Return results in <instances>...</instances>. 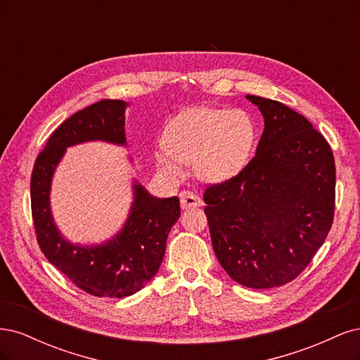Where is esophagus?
Masks as SVG:
<instances>
[{"mask_svg":"<svg viewBox=\"0 0 360 360\" xmlns=\"http://www.w3.org/2000/svg\"><path fill=\"white\" fill-rule=\"evenodd\" d=\"M180 204L183 210H188V209H193V207L202 205V200L198 197V195H195L189 191H184L180 193Z\"/></svg>","mask_w":360,"mask_h":360,"instance_id":"34e87169","label":"esophagus"}]
</instances>
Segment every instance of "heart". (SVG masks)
Here are the masks:
<instances>
[{
	"label": "heart",
	"instance_id": "1",
	"mask_svg": "<svg viewBox=\"0 0 360 360\" xmlns=\"http://www.w3.org/2000/svg\"><path fill=\"white\" fill-rule=\"evenodd\" d=\"M255 138V123L248 112L195 106L172 120L155 158L171 177L183 176L184 163H193L201 180L217 183L237 176L248 165Z\"/></svg>",
	"mask_w": 360,
	"mask_h": 360
}]
</instances>
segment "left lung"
Listing matches in <instances>:
<instances>
[{"label":"left lung","instance_id":"obj_1","mask_svg":"<svg viewBox=\"0 0 360 360\" xmlns=\"http://www.w3.org/2000/svg\"><path fill=\"white\" fill-rule=\"evenodd\" d=\"M264 118L255 156L204 192L213 250L240 285L274 288L299 276L335 212V159L324 136L287 105L250 96Z\"/></svg>","mask_w":360,"mask_h":360}]
</instances>
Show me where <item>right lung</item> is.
<instances>
[{
  "label": "right lung",
  "instance_id": "obj_1",
  "mask_svg": "<svg viewBox=\"0 0 360 360\" xmlns=\"http://www.w3.org/2000/svg\"><path fill=\"white\" fill-rule=\"evenodd\" d=\"M129 103L105 99L61 123L37 156L31 176V212L37 242L49 263L76 287L97 297H127L153 278L165 255L171 226L180 217L177 197L158 198L134 181L127 219L101 245H75L64 238L51 212V184L66 148L90 141L126 146Z\"/></svg>",
  "mask_w": 360,
  "mask_h": 360
}]
</instances>
